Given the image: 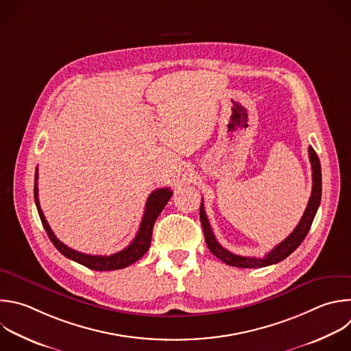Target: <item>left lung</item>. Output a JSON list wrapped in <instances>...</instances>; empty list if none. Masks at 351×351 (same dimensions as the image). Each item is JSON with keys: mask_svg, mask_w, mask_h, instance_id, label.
<instances>
[{"mask_svg": "<svg viewBox=\"0 0 351 351\" xmlns=\"http://www.w3.org/2000/svg\"><path fill=\"white\" fill-rule=\"evenodd\" d=\"M308 157L311 162V169H313V189H311V195L307 204V208L296 226V228L291 232V234L280 243L277 247H274L265 258H250V256H240L236 254H231L230 251L224 250L215 239L210 224L208 221V217L205 215L204 204L201 201V208H199V220L204 228V236H205V243L209 248V251L219 258L223 263L228 266H234V267H243V269H256V267H266L270 265H276L285 258H288L306 239L307 232L311 227V223L314 220V216L317 213V209L321 202V190H322V183H321V164L318 160V156L315 154L314 149L308 146Z\"/></svg>", "mask_w": 351, "mask_h": 351, "instance_id": "8db88e82", "label": "left lung"}]
</instances>
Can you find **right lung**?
Instances as JSON below:
<instances>
[{
	"instance_id": "1",
	"label": "right lung",
	"mask_w": 351,
	"mask_h": 351,
	"mask_svg": "<svg viewBox=\"0 0 351 351\" xmlns=\"http://www.w3.org/2000/svg\"><path fill=\"white\" fill-rule=\"evenodd\" d=\"M37 180H38V172L36 169V176H34V201L37 205V210L40 215V219L43 221V226L47 231V234L49 237V240L52 241V244L55 245V248L66 258L88 267L96 271H110V270H119V269H124L128 267L130 265L135 263L136 261H139L150 248V243H152V234H153V227L154 223L158 217V215L161 213V210L164 209V206L167 205V202L169 201V198L172 197V190L168 187L164 189H157L154 190L146 202V208H145V215L143 219L141 221V227L139 231L136 232V236L134 239V241L123 251L108 255V256H99V255H86L78 251H74L71 248H69L67 245H64L62 241H59L56 239V236L53 234V231L51 230L43 210L40 206V201H38V187H37Z\"/></svg>"
}]
</instances>
